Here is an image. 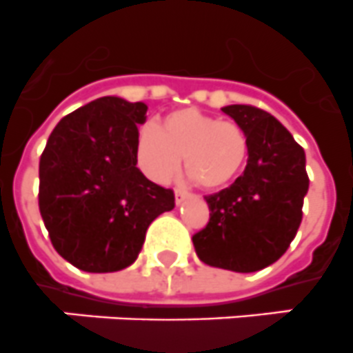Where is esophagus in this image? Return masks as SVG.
Segmentation results:
<instances>
[{
	"instance_id": "esophagus-1",
	"label": "esophagus",
	"mask_w": 353,
	"mask_h": 353,
	"mask_svg": "<svg viewBox=\"0 0 353 353\" xmlns=\"http://www.w3.org/2000/svg\"><path fill=\"white\" fill-rule=\"evenodd\" d=\"M174 193H176V204L177 205L183 204V200L188 199V196H190V193L186 192V190H183V188H176V192H174Z\"/></svg>"
}]
</instances>
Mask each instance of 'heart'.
<instances>
[{"instance_id":"1","label":"heart","mask_w":353,"mask_h":353,"mask_svg":"<svg viewBox=\"0 0 353 353\" xmlns=\"http://www.w3.org/2000/svg\"><path fill=\"white\" fill-rule=\"evenodd\" d=\"M184 169L204 188H225L243 174L250 141L237 123L220 121L199 109H179L163 125L148 123L139 133L137 158L154 181H167Z\"/></svg>"}]
</instances>
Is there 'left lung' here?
Instances as JSON below:
<instances>
[{
  "label": "left lung",
  "mask_w": 353,
  "mask_h": 353,
  "mask_svg": "<svg viewBox=\"0 0 353 353\" xmlns=\"http://www.w3.org/2000/svg\"><path fill=\"white\" fill-rule=\"evenodd\" d=\"M250 141L243 176L204 196L209 223L192 237L199 259L212 268L255 272L288 250L303 220L310 188L304 149L281 123L252 105L223 107Z\"/></svg>",
  "instance_id": "obj_1"
}]
</instances>
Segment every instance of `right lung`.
Masks as SVG:
<instances>
[{"label": "right lung", "mask_w": 353, "mask_h": 353, "mask_svg": "<svg viewBox=\"0 0 353 353\" xmlns=\"http://www.w3.org/2000/svg\"><path fill=\"white\" fill-rule=\"evenodd\" d=\"M145 112L142 101H90L56 125L40 157V214L54 250L81 271L132 265L149 225L176 205L137 169Z\"/></svg>", "instance_id": "add662e5"}]
</instances>
